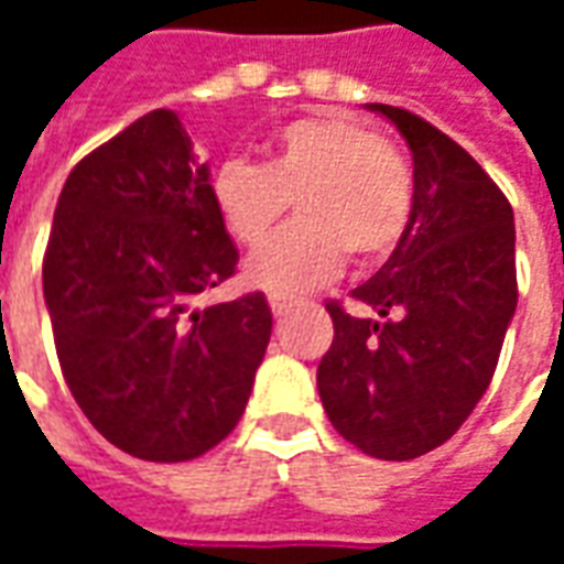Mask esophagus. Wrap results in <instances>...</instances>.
<instances>
[{
    "label": "esophagus",
    "mask_w": 564,
    "mask_h": 564,
    "mask_svg": "<svg viewBox=\"0 0 564 564\" xmlns=\"http://www.w3.org/2000/svg\"><path fill=\"white\" fill-rule=\"evenodd\" d=\"M269 305H271V314H274V317H283V314L290 311V305H293V302H290V299L281 293H269Z\"/></svg>",
    "instance_id": "esophagus-1"
}]
</instances>
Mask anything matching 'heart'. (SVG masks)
Masks as SVG:
<instances>
[{"label":"heart","mask_w":564,"mask_h":564,"mask_svg":"<svg viewBox=\"0 0 564 564\" xmlns=\"http://www.w3.org/2000/svg\"><path fill=\"white\" fill-rule=\"evenodd\" d=\"M214 202L241 247L262 245L295 202L302 220L247 262V281L299 293L332 281L344 253L356 265L390 257L414 217L416 177L404 150L350 117L323 111L278 129L262 165L223 162Z\"/></svg>","instance_id":"heart-1"}]
</instances>
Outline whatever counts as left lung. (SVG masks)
<instances>
[{"instance_id": "left-lung-1", "label": "left lung", "mask_w": 564, "mask_h": 564, "mask_svg": "<svg viewBox=\"0 0 564 564\" xmlns=\"http://www.w3.org/2000/svg\"><path fill=\"white\" fill-rule=\"evenodd\" d=\"M414 153L416 202L402 245L356 286L354 317L326 302L335 338L317 390L335 432L375 459H416L459 432L496 375L517 311L513 208L468 150L392 105Z\"/></svg>"}]
</instances>
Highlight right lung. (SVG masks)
I'll use <instances>...</instances> for the list:
<instances>
[{"mask_svg": "<svg viewBox=\"0 0 564 564\" xmlns=\"http://www.w3.org/2000/svg\"><path fill=\"white\" fill-rule=\"evenodd\" d=\"M235 265L208 162L174 111L139 117L66 177L42 265L56 356L80 411L129 456L196 459L245 414L269 302L193 307Z\"/></svg>", "mask_w": 564, "mask_h": 564, "instance_id": "right-lung-1", "label": "right lung"}]
</instances>
